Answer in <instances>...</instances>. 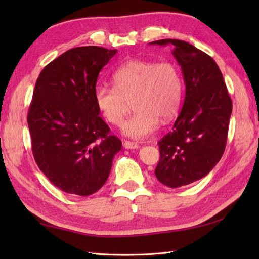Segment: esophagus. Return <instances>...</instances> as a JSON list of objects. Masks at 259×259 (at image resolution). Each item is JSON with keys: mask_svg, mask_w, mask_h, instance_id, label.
<instances>
[{"mask_svg": "<svg viewBox=\"0 0 259 259\" xmlns=\"http://www.w3.org/2000/svg\"><path fill=\"white\" fill-rule=\"evenodd\" d=\"M123 147L125 148V149H138L139 145L136 144V142H133V141L124 140L123 141Z\"/></svg>", "mask_w": 259, "mask_h": 259, "instance_id": "1", "label": "esophagus"}]
</instances>
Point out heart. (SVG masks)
I'll return each instance as SVG.
<instances>
[{"label":"heart","instance_id":"obj_1","mask_svg":"<svg viewBox=\"0 0 259 259\" xmlns=\"http://www.w3.org/2000/svg\"><path fill=\"white\" fill-rule=\"evenodd\" d=\"M113 87L98 85L95 103L108 122L121 125L134 103L135 114L122 126L124 136L145 139L158 129L160 120L168 122L177 114L183 80L178 68L171 62L131 60L114 71Z\"/></svg>","mask_w":259,"mask_h":259}]
</instances>
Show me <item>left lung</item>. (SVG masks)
Here are the masks:
<instances>
[{
  "label": "left lung",
  "instance_id": "8db88e82",
  "mask_svg": "<svg viewBox=\"0 0 259 259\" xmlns=\"http://www.w3.org/2000/svg\"><path fill=\"white\" fill-rule=\"evenodd\" d=\"M150 45L171 46L186 85L183 109L170 133L158 142L157 179L170 188L195 183L211 171L226 148L232 99L217 63L188 42L164 38Z\"/></svg>",
  "mask_w": 259,
  "mask_h": 259
}]
</instances>
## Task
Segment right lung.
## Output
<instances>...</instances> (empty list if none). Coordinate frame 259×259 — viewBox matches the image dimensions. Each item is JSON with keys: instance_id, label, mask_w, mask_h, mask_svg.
<instances>
[{"instance_id": "1", "label": "right lung", "mask_w": 259, "mask_h": 259, "mask_svg": "<svg viewBox=\"0 0 259 259\" xmlns=\"http://www.w3.org/2000/svg\"><path fill=\"white\" fill-rule=\"evenodd\" d=\"M115 53L96 46L70 49L36 80L27 113L33 157L68 194L89 196L100 189L122 147L95 103L99 73Z\"/></svg>"}]
</instances>
